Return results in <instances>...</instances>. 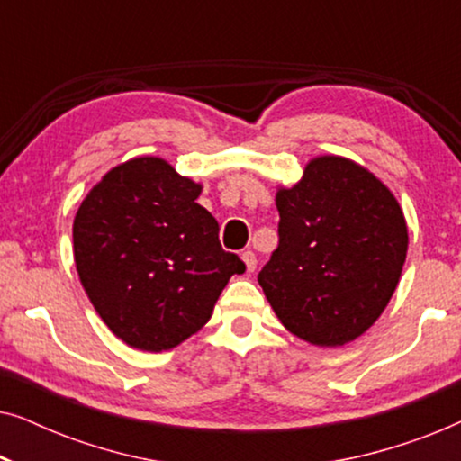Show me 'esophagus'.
<instances>
[{
    "instance_id": "obj_1",
    "label": "esophagus",
    "mask_w": 461,
    "mask_h": 461,
    "mask_svg": "<svg viewBox=\"0 0 461 461\" xmlns=\"http://www.w3.org/2000/svg\"><path fill=\"white\" fill-rule=\"evenodd\" d=\"M241 260L245 262V268H248V273H254L256 270V264H258V260H256V254L254 251H243L241 254Z\"/></svg>"
}]
</instances>
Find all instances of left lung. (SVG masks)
I'll return each instance as SVG.
<instances>
[{"instance_id": "left-lung-1", "label": "left lung", "mask_w": 461, "mask_h": 461, "mask_svg": "<svg viewBox=\"0 0 461 461\" xmlns=\"http://www.w3.org/2000/svg\"><path fill=\"white\" fill-rule=\"evenodd\" d=\"M279 248L258 275L294 336L344 346L375 323L399 285L407 222L374 174L325 155L292 188L276 191Z\"/></svg>"}]
</instances>
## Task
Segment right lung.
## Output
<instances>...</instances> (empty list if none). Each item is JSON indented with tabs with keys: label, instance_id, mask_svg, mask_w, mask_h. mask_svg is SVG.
Wrapping results in <instances>:
<instances>
[{
	"label": "right lung",
	"instance_id": "1",
	"mask_svg": "<svg viewBox=\"0 0 461 461\" xmlns=\"http://www.w3.org/2000/svg\"><path fill=\"white\" fill-rule=\"evenodd\" d=\"M201 185L159 157L113 167L81 201L73 222L79 281L106 327L131 348L169 350L210 321L232 275Z\"/></svg>",
	"mask_w": 461,
	"mask_h": 461
}]
</instances>
